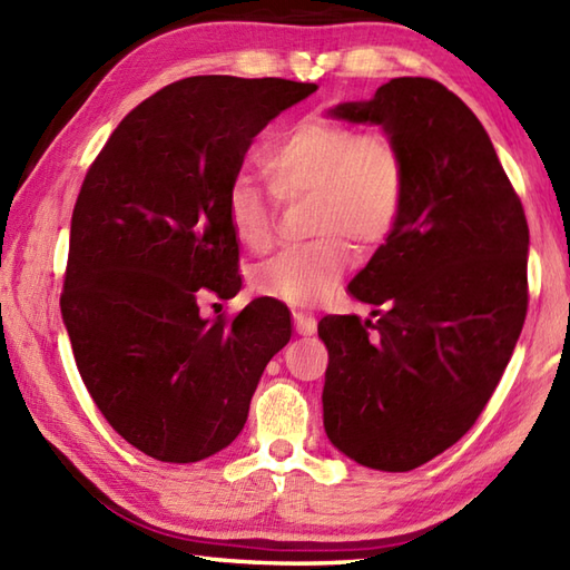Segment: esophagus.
I'll list each match as a JSON object with an SVG mask.
<instances>
[{
  "label": "esophagus",
  "mask_w": 570,
  "mask_h": 570,
  "mask_svg": "<svg viewBox=\"0 0 570 570\" xmlns=\"http://www.w3.org/2000/svg\"><path fill=\"white\" fill-rule=\"evenodd\" d=\"M294 328L301 335H313V333H316V328H318V323H316V318L308 316V313L294 311Z\"/></svg>",
  "instance_id": "obj_1"
}]
</instances>
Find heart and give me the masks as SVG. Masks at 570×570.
Masks as SVG:
<instances>
[{
	"mask_svg": "<svg viewBox=\"0 0 570 570\" xmlns=\"http://www.w3.org/2000/svg\"><path fill=\"white\" fill-rule=\"evenodd\" d=\"M262 174L276 200L306 198L301 245L278 249L254 266V292L296 306L328 296L353 264V239L370 249L390 239L406 203V161L380 131H360L333 119H301L259 154ZM229 233L249 252H264L274 235V203L252 180L227 188Z\"/></svg>",
	"mask_w": 570,
	"mask_h": 570,
	"instance_id": "1",
	"label": "heart"
}]
</instances>
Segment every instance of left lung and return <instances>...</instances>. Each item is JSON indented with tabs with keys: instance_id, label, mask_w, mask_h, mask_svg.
<instances>
[{
	"instance_id": "left-lung-1",
	"label": "left lung",
	"mask_w": 570,
	"mask_h": 570,
	"mask_svg": "<svg viewBox=\"0 0 570 570\" xmlns=\"http://www.w3.org/2000/svg\"><path fill=\"white\" fill-rule=\"evenodd\" d=\"M382 125L406 203L353 284L377 321L323 318V423L360 465L414 470L463 439L498 390L529 306V225L480 119L431 78H394L331 110Z\"/></svg>"
}]
</instances>
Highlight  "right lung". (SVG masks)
Listing matches in <instances>:
<instances>
[{"label":"right lung","instance_id":"1","mask_svg":"<svg viewBox=\"0 0 570 570\" xmlns=\"http://www.w3.org/2000/svg\"><path fill=\"white\" fill-rule=\"evenodd\" d=\"M284 78L193 76L139 102L78 193L60 313L95 406L161 463H196L237 439L292 318L276 298L200 318L239 292L225 217L252 139L316 92Z\"/></svg>","mask_w":570,"mask_h":570}]
</instances>
